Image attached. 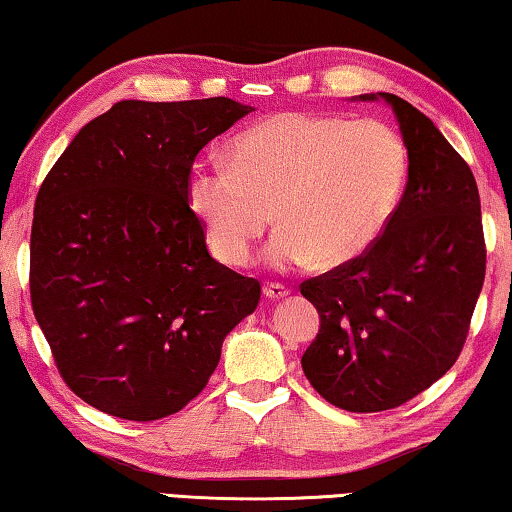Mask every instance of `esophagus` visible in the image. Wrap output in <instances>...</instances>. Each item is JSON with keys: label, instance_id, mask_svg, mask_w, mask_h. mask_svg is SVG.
Returning a JSON list of instances; mask_svg holds the SVG:
<instances>
[{"label": "esophagus", "instance_id": "34e87169", "mask_svg": "<svg viewBox=\"0 0 512 512\" xmlns=\"http://www.w3.org/2000/svg\"><path fill=\"white\" fill-rule=\"evenodd\" d=\"M287 294H289V289L285 285H280V282H266V285H264V296H266V299H271V301L285 299Z\"/></svg>", "mask_w": 512, "mask_h": 512}]
</instances>
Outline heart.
Here are the masks:
<instances>
[{
	"instance_id": "heart-1",
	"label": "heart",
	"mask_w": 512,
	"mask_h": 512,
	"mask_svg": "<svg viewBox=\"0 0 512 512\" xmlns=\"http://www.w3.org/2000/svg\"><path fill=\"white\" fill-rule=\"evenodd\" d=\"M404 183L407 147L386 121L278 112L236 135L227 163L195 165L186 200L220 262L248 264L273 211L271 266L333 269L375 246Z\"/></svg>"
}]
</instances>
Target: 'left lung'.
Returning <instances> with one entry per match:
<instances>
[{"label": "left lung", "mask_w": 512, "mask_h": 512, "mask_svg": "<svg viewBox=\"0 0 512 512\" xmlns=\"http://www.w3.org/2000/svg\"><path fill=\"white\" fill-rule=\"evenodd\" d=\"M409 172L391 223L368 253L301 285L319 333L301 358L324 400L356 414L400 407L460 356L485 280L474 174L421 110L395 94Z\"/></svg>", "instance_id": "8db88e82"}]
</instances>
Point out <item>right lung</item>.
Segmentation results:
<instances>
[{
  "label": "right lung",
  "mask_w": 512,
  "mask_h": 512,
  "mask_svg": "<svg viewBox=\"0 0 512 512\" xmlns=\"http://www.w3.org/2000/svg\"><path fill=\"white\" fill-rule=\"evenodd\" d=\"M250 105L119 101L41 183L29 246L34 317L68 388L126 421L202 393L259 282L209 255L186 200L195 156Z\"/></svg>",
  "instance_id": "obj_1"
}]
</instances>
